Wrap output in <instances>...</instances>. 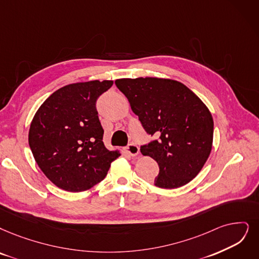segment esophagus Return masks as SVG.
<instances>
[{
	"instance_id": "esophagus-1",
	"label": "esophagus",
	"mask_w": 259,
	"mask_h": 259,
	"mask_svg": "<svg viewBox=\"0 0 259 259\" xmlns=\"http://www.w3.org/2000/svg\"><path fill=\"white\" fill-rule=\"evenodd\" d=\"M126 152L131 155V156H137L139 154V148L136 146L135 143H131L126 148Z\"/></svg>"
}]
</instances>
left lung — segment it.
Here are the masks:
<instances>
[{
  "label": "left lung",
  "instance_id": "8db88e82",
  "mask_svg": "<svg viewBox=\"0 0 259 259\" xmlns=\"http://www.w3.org/2000/svg\"><path fill=\"white\" fill-rule=\"evenodd\" d=\"M118 89L155 140L140 151L159 165L154 185L163 189L192 181L208 159L213 120L202 100L181 81L159 77L120 78Z\"/></svg>",
  "mask_w": 259,
  "mask_h": 259
}]
</instances>
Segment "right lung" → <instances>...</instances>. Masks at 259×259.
Returning a JSON list of instances; mask_svg holds the SVG:
<instances>
[{
    "instance_id": "add662e5",
    "label": "right lung",
    "mask_w": 259,
    "mask_h": 259,
    "mask_svg": "<svg viewBox=\"0 0 259 259\" xmlns=\"http://www.w3.org/2000/svg\"><path fill=\"white\" fill-rule=\"evenodd\" d=\"M112 80L75 82L53 92L30 122L28 143L46 177L58 188L85 191L104 180L120 152L103 142L96 103Z\"/></svg>"
}]
</instances>
